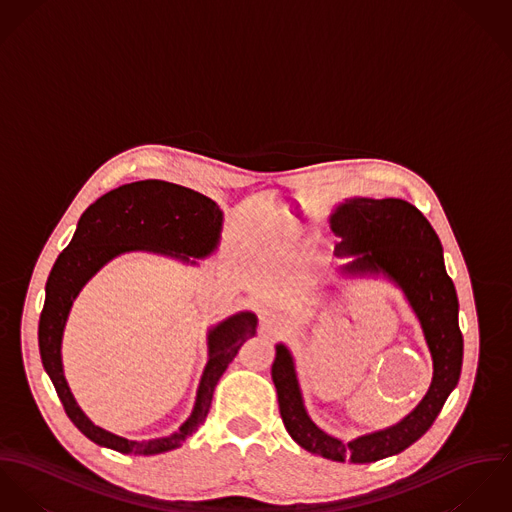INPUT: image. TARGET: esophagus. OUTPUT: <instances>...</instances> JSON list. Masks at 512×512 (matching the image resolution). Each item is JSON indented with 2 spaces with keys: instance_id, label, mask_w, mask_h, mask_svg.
<instances>
[{
  "instance_id": "1",
  "label": "esophagus",
  "mask_w": 512,
  "mask_h": 512,
  "mask_svg": "<svg viewBox=\"0 0 512 512\" xmlns=\"http://www.w3.org/2000/svg\"><path fill=\"white\" fill-rule=\"evenodd\" d=\"M265 322H267V324H279L281 318L275 316V314H265Z\"/></svg>"
}]
</instances>
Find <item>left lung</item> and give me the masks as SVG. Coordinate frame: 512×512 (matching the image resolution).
Instances as JSON below:
<instances>
[{"label": "left lung", "mask_w": 512, "mask_h": 512, "mask_svg": "<svg viewBox=\"0 0 512 512\" xmlns=\"http://www.w3.org/2000/svg\"><path fill=\"white\" fill-rule=\"evenodd\" d=\"M330 222L341 237L338 253L357 255L353 263L343 267L345 273H385L402 286L434 359L432 385L422 402L397 426L341 442L322 432L306 414L292 357L284 345H277L271 375L284 428L298 446L334 461L371 463L400 454L422 438L454 391L463 361L459 302L446 273L440 237L412 204L398 198H353L341 204Z\"/></svg>", "instance_id": "obj_1"}]
</instances>
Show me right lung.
Listing matches in <instances>:
<instances>
[{
	"instance_id": "right-lung-1",
	"label": "right lung",
	"mask_w": 512,
	"mask_h": 512,
	"mask_svg": "<svg viewBox=\"0 0 512 512\" xmlns=\"http://www.w3.org/2000/svg\"><path fill=\"white\" fill-rule=\"evenodd\" d=\"M220 228L222 212L208 196L165 180H139L98 198L82 214L72 241L58 255L47 279V296L39 320V351L66 416L94 444L133 455L163 454L178 448L206 420L214 389L241 343L255 336L257 318L251 312H241L210 332V359L198 387L196 404L178 432L159 440L131 442L94 426L78 408L64 381L60 341L76 294L100 267L125 251L149 249L184 261H188V255L206 257L218 243Z\"/></svg>"
}]
</instances>
